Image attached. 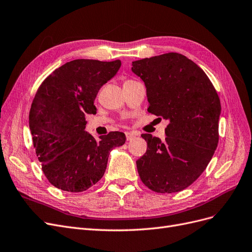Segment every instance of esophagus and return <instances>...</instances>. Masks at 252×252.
Wrapping results in <instances>:
<instances>
[{"instance_id": "obj_1", "label": "esophagus", "mask_w": 252, "mask_h": 252, "mask_svg": "<svg viewBox=\"0 0 252 252\" xmlns=\"http://www.w3.org/2000/svg\"><path fill=\"white\" fill-rule=\"evenodd\" d=\"M126 140H132V139L136 136L133 132H126Z\"/></svg>"}]
</instances>
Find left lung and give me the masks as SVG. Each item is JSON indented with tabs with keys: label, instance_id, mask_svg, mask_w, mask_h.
I'll return each mask as SVG.
<instances>
[{
	"label": "left lung",
	"instance_id": "8db88e82",
	"mask_svg": "<svg viewBox=\"0 0 252 252\" xmlns=\"http://www.w3.org/2000/svg\"><path fill=\"white\" fill-rule=\"evenodd\" d=\"M132 65L144 82L148 112L169 123L165 141L141 135L147 151L136 161L139 176L155 192H180L199 178L216 151L219 96L206 72L182 54H163Z\"/></svg>",
	"mask_w": 252,
	"mask_h": 252
}]
</instances>
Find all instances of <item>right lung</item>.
<instances>
[{"label": "right lung", "instance_id": "add662e5", "mask_svg": "<svg viewBox=\"0 0 252 252\" xmlns=\"http://www.w3.org/2000/svg\"><path fill=\"white\" fill-rule=\"evenodd\" d=\"M120 66V60H72L55 69L37 90L29 127L42 170L56 188L87 190L102 178L111 151L125 144L121 132L96 140L85 131V116L96 113L98 90Z\"/></svg>", "mask_w": 252, "mask_h": 252}]
</instances>
